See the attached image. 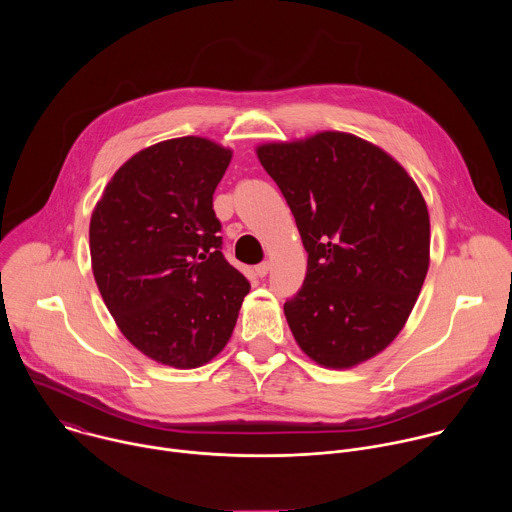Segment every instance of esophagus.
Listing matches in <instances>:
<instances>
[{"instance_id": "34e87169", "label": "esophagus", "mask_w": 512, "mask_h": 512, "mask_svg": "<svg viewBox=\"0 0 512 512\" xmlns=\"http://www.w3.org/2000/svg\"><path fill=\"white\" fill-rule=\"evenodd\" d=\"M269 269H271V263H269V261H263V263L255 265V273H257L259 277H265V275L269 273Z\"/></svg>"}]
</instances>
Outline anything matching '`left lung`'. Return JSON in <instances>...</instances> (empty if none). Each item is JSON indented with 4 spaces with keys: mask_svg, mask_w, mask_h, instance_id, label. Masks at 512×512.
<instances>
[{
    "mask_svg": "<svg viewBox=\"0 0 512 512\" xmlns=\"http://www.w3.org/2000/svg\"><path fill=\"white\" fill-rule=\"evenodd\" d=\"M257 158L294 212L308 273L283 312L326 369L385 350L405 326L429 267L427 204L405 168L352 133L263 143Z\"/></svg>",
    "mask_w": 512,
    "mask_h": 512,
    "instance_id": "8db88e82",
    "label": "left lung"
}]
</instances>
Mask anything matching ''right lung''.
I'll return each instance as SVG.
<instances>
[{"instance_id": "right-lung-1", "label": "right lung", "mask_w": 512, "mask_h": 512, "mask_svg": "<svg viewBox=\"0 0 512 512\" xmlns=\"http://www.w3.org/2000/svg\"><path fill=\"white\" fill-rule=\"evenodd\" d=\"M233 152L186 135L129 158L97 202L91 263L123 336L145 356L196 369L237 324L247 277L223 255L212 194Z\"/></svg>"}]
</instances>
